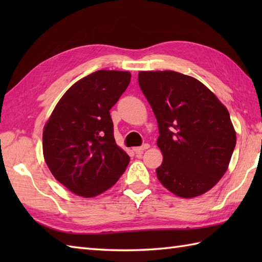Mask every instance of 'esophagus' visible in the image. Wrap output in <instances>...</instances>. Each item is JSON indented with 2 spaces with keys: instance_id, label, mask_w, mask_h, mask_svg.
Masks as SVG:
<instances>
[{
  "instance_id": "obj_1",
  "label": "esophagus",
  "mask_w": 262,
  "mask_h": 262,
  "mask_svg": "<svg viewBox=\"0 0 262 262\" xmlns=\"http://www.w3.org/2000/svg\"><path fill=\"white\" fill-rule=\"evenodd\" d=\"M148 147H149V144L145 143V144H143L142 146L135 147V148H134V152L136 153V155H137V157H138V155H141V154L144 152V149H147Z\"/></svg>"
}]
</instances>
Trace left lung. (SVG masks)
<instances>
[{
  "instance_id": "8db88e82",
  "label": "left lung",
  "mask_w": 262,
  "mask_h": 262,
  "mask_svg": "<svg viewBox=\"0 0 262 262\" xmlns=\"http://www.w3.org/2000/svg\"><path fill=\"white\" fill-rule=\"evenodd\" d=\"M138 84L159 125L158 179L182 198L208 191L224 176L236 144L225 105L202 82L174 71L140 72Z\"/></svg>"
}]
</instances>
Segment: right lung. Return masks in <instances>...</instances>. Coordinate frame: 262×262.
Segmentation results:
<instances>
[{
    "instance_id": "obj_1",
    "label": "right lung",
    "mask_w": 262,
    "mask_h": 262,
    "mask_svg": "<svg viewBox=\"0 0 262 262\" xmlns=\"http://www.w3.org/2000/svg\"><path fill=\"white\" fill-rule=\"evenodd\" d=\"M129 72L101 70L72 85L43 128V158L53 176L77 196L113 187L129 157L117 145L110 109L130 82Z\"/></svg>"
}]
</instances>
